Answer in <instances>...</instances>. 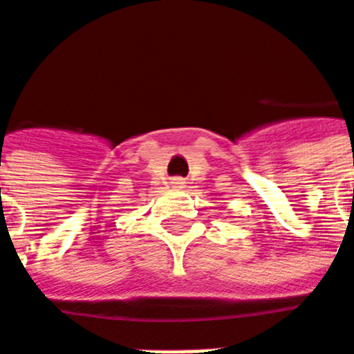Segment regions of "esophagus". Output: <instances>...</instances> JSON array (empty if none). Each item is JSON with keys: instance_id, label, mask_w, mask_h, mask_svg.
<instances>
[{"instance_id": "obj_1", "label": "esophagus", "mask_w": 354, "mask_h": 354, "mask_svg": "<svg viewBox=\"0 0 354 354\" xmlns=\"http://www.w3.org/2000/svg\"><path fill=\"white\" fill-rule=\"evenodd\" d=\"M171 185H185V183H183V179H179V177H175V179L171 180Z\"/></svg>"}]
</instances>
